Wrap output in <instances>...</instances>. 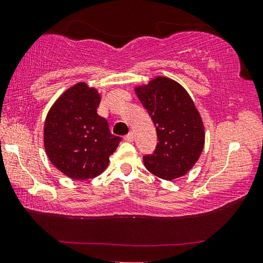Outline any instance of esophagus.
<instances>
[{
  "mask_svg": "<svg viewBox=\"0 0 263 263\" xmlns=\"http://www.w3.org/2000/svg\"><path fill=\"white\" fill-rule=\"evenodd\" d=\"M133 139H135V136H133V132H128L126 136H124V140H126V142H132Z\"/></svg>",
  "mask_w": 263,
  "mask_h": 263,
  "instance_id": "1",
  "label": "esophagus"
}]
</instances>
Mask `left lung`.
Instances as JSON below:
<instances>
[{
    "instance_id": "obj_1",
    "label": "left lung",
    "mask_w": 263,
    "mask_h": 263,
    "mask_svg": "<svg viewBox=\"0 0 263 263\" xmlns=\"http://www.w3.org/2000/svg\"><path fill=\"white\" fill-rule=\"evenodd\" d=\"M137 94L158 138L154 152L143 156L145 167L166 181L185 175L204 146V127L194 101L181 85L163 77L137 88Z\"/></svg>"
}]
</instances>
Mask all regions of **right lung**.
Returning <instances> with one entry per match:
<instances>
[{
  "label": "right lung",
  "instance_id": "right-lung-1",
  "mask_svg": "<svg viewBox=\"0 0 263 263\" xmlns=\"http://www.w3.org/2000/svg\"><path fill=\"white\" fill-rule=\"evenodd\" d=\"M100 97L84 82L67 89L50 108L45 123V148L57 169L73 179L93 178L108 165L121 142L98 116Z\"/></svg>",
  "mask_w": 263,
  "mask_h": 263
}]
</instances>
